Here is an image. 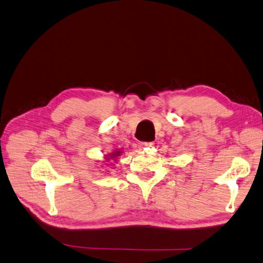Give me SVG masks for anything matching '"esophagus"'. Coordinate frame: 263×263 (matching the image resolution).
Segmentation results:
<instances>
[{
  "label": "esophagus",
  "instance_id": "34e87169",
  "mask_svg": "<svg viewBox=\"0 0 263 263\" xmlns=\"http://www.w3.org/2000/svg\"><path fill=\"white\" fill-rule=\"evenodd\" d=\"M141 147H145V146H153V143L152 142H143L140 144Z\"/></svg>",
  "mask_w": 263,
  "mask_h": 263
}]
</instances>
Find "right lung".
<instances>
[{
  "instance_id": "right-lung-1",
  "label": "right lung",
  "mask_w": 263,
  "mask_h": 263,
  "mask_svg": "<svg viewBox=\"0 0 263 263\" xmlns=\"http://www.w3.org/2000/svg\"><path fill=\"white\" fill-rule=\"evenodd\" d=\"M121 155V151H119V150H116V151H113L112 153H108L107 156H105V159L106 160H116L117 158Z\"/></svg>"
}]
</instances>
